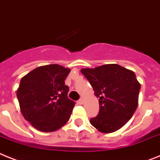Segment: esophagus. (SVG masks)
<instances>
[{
  "label": "esophagus",
  "mask_w": 160,
  "mask_h": 160,
  "mask_svg": "<svg viewBox=\"0 0 160 160\" xmlns=\"http://www.w3.org/2000/svg\"><path fill=\"white\" fill-rule=\"evenodd\" d=\"M77 102H78V104H80V105H81V104H83V102H84V99L80 98V100L78 101Z\"/></svg>",
  "instance_id": "1"
}]
</instances>
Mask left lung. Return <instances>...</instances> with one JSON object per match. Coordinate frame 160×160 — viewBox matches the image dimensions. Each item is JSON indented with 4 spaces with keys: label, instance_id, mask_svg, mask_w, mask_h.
Returning <instances> with one entry per match:
<instances>
[{
    "label": "left lung",
    "instance_id": "left-lung-1",
    "mask_svg": "<svg viewBox=\"0 0 160 160\" xmlns=\"http://www.w3.org/2000/svg\"><path fill=\"white\" fill-rule=\"evenodd\" d=\"M98 98L99 113L90 123L99 132H113L132 118L138 105L141 88L132 71L118 64H106L95 68H83Z\"/></svg>",
    "mask_w": 160,
    "mask_h": 160
}]
</instances>
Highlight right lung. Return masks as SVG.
<instances>
[{"instance_id": "1", "label": "right lung", "mask_w": 160, "mask_h": 160, "mask_svg": "<svg viewBox=\"0 0 160 160\" xmlns=\"http://www.w3.org/2000/svg\"><path fill=\"white\" fill-rule=\"evenodd\" d=\"M70 72L58 64L41 66L20 80L17 98L21 113L39 131L54 132L69 120L76 104L68 98L64 82Z\"/></svg>"}]
</instances>
